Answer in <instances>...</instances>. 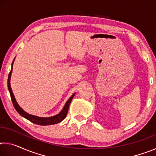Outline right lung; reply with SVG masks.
Instances as JSON below:
<instances>
[{
  "instance_id": "obj_1",
  "label": "right lung",
  "mask_w": 156,
  "mask_h": 156,
  "mask_svg": "<svg viewBox=\"0 0 156 156\" xmlns=\"http://www.w3.org/2000/svg\"><path fill=\"white\" fill-rule=\"evenodd\" d=\"M14 62V61H13ZM13 62L12 65V69L11 72H9V74L8 76V80H7V86H8V89L10 94V96H11V99L12 101V103L14 105V107L15 108V109L17 111L18 113L19 114L24 117L26 119H27L28 120L31 121V122H33L36 125H54V124H57L59 123L65 119L67 116V112H68V109H69V105L71 103V101L73 99V96H74L75 94H73L72 96H71L69 100L66 102L64 107L62 109L61 112H60L58 114H57L56 115L51 116V117H48V118H45V117H38V116L36 115H31L29 114L27 112H25L24 110H23L22 108H21L18 104L17 103L16 100L15 99V97L14 96V94H13L12 88H11V85H10V78H11V75L12 73V66H13Z\"/></svg>"
}]
</instances>
